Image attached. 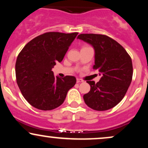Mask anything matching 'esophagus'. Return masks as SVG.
I'll return each mask as SVG.
<instances>
[{
	"label": "esophagus",
	"mask_w": 148,
	"mask_h": 148,
	"mask_svg": "<svg viewBox=\"0 0 148 148\" xmlns=\"http://www.w3.org/2000/svg\"><path fill=\"white\" fill-rule=\"evenodd\" d=\"M82 82H84V81H83V80H81L80 79H76V83H77V84H80V83H82Z\"/></svg>",
	"instance_id": "esophagus-1"
}]
</instances>
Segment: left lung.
Segmentation results:
<instances>
[{
  "label": "left lung",
  "instance_id": "8db88e82",
  "mask_svg": "<svg viewBox=\"0 0 148 148\" xmlns=\"http://www.w3.org/2000/svg\"><path fill=\"white\" fill-rule=\"evenodd\" d=\"M93 47L92 68L102 75L97 84L88 81L90 90L84 95L85 103L96 111H106L120 102L130 87L133 75L130 56L118 42L100 34H80L77 37Z\"/></svg>",
  "mask_w": 148,
  "mask_h": 148
}]
</instances>
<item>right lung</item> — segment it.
<instances>
[{
    "label": "right lung",
    "instance_id": "add662e5",
    "mask_svg": "<svg viewBox=\"0 0 148 148\" xmlns=\"http://www.w3.org/2000/svg\"><path fill=\"white\" fill-rule=\"evenodd\" d=\"M78 33L49 32L26 44L15 64L16 83L26 101L37 109L50 111L64 102L76 78L55 76L51 70L60 62Z\"/></svg>",
    "mask_w": 148,
    "mask_h": 148
}]
</instances>
